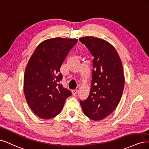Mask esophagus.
I'll return each instance as SVG.
<instances>
[{"label":"esophagus","mask_w":149,"mask_h":149,"mask_svg":"<svg viewBox=\"0 0 149 149\" xmlns=\"http://www.w3.org/2000/svg\"><path fill=\"white\" fill-rule=\"evenodd\" d=\"M77 92H78V90L77 89L72 90V95H76V94L77 93Z\"/></svg>","instance_id":"1"}]
</instances>
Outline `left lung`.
Returning a JSON list of instances; mask_svg holds the SVG:
<instances>
[{
    "label": "left lung",
    "mask_w": 149,
    "mask_h": 149,
    "mask_svg": "<svg viewBox=\"0 0 149 149\" xmlns=\"http://www.w3.org/2000/svg\"><path fill=\"white\" fill-rule=\"evenodd\" d=\"M79 39L94 57L90 94L80 103L86 116L99 121L111 114L121 98L124 87L122 62L107 41L94 36Z\"/></svg>",
    "instance_id": "8db88e82"
}]
</instances>
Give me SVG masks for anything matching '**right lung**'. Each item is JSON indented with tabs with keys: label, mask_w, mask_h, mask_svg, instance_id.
<instances>
[{
	"label": "right lung",
	"mask_w": 149,
	"mask_h": 149,
	"mask_svg": "<svg viewBox=\"0 0 149 149\" xmlns=\"http://www.w3.org/2000/svg\"><path fill=\"white\" fill-rule=\"evenodd\" d=\"M77 39L54 38L42 41L31 56L25 68L24 94L28 104L36 115L48 119L58 115L69 90L59 84L60 68Z\"/></svg>",
	"instance_id": "add662e5"
}]
</instances>
